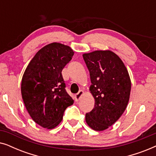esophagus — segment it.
<instances>
[{"mask_svg":"<svg viewBox=\"0 0 156 156\" xmlns=\"http://www.w3.org/2000/svg\"><path fill=\"white\" fill-rule=\"evenodd\" d=\"M84 94V91L83 90H80L79 92L76 94H75V96H74V98H75V101H80V98L82 97V96Z\"/></svg>","mask_w":156,"mask_h":156,"instance_id":"esophagus-1","label":"esophagus"}]
</instances>
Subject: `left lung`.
I'll return each instance as SVG.
<instances>
[{"mask_svg": "<svg viewBox=\"0 0 156 156\" xmlns=\"http://www.w3.org/2000/svg\"><path fill=\"white\" fill-rule=\"evenodd\" d=\"M82 56L90 74L89 91L95 101L94 107L86 114L85 120L94 131H104L126 110L131 94V79L123 61L112 51L95 50Z\"/></svg>", "mask_w": 156, "mask_h": 156, "instance_id": "1", "label": "left lung"}]
</instances>
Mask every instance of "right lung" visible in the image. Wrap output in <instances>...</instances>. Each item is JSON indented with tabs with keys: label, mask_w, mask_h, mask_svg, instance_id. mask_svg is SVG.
Returning <instances> with one entry per match:
<instances>
[{
	"label": "right lung",
	"mask_w": 156,
	"mask_h": 156,
	"mask_svg": "<svg viewBox=\"0 0 156 156\" xmlns=\"http://www.w3.org/2000/svg\"><path fill=\"white\" fill-rule=\"evenodd\" d=\"M69 46L52 42L40 49L27 66L21 82L25 108L36 123L48 129L57 126L74 100L65 91L62 70L72 59Z\"/></svg>",
	"instance_id": "obj_1"
}]
</instances>
